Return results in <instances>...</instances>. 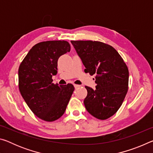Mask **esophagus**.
I'll return each instance as SVG.
<instances>
[{
	"label": "esophagus",
	"mask_w": 153,
	"mask_h": 153,
	"mask_svg": "<svg viewBox=\"0 0 153 153\" xmlns=\"http://www.w3.org/2000/svg\"><path fill=\"white\" fill-rule=\"evenodd\" d=\"M74 86L75 87V88H79L80 86L79 85H77V84H74Z\"/></svg>",
	"instance_id": "34e87169"
}]
</instances>
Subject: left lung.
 <instances>
[{
    "label": "left lung",
    "mask_w": 153,
    "mask_h": 153,
    "mask_svg": "<svg viewBox=\"0 0 153 153\" xmlns=\"http://www.w3.org/2000/svg\"><path fill=\"white\" fill-rule=\"evenodd\" d=\"M86 67L84 71L95 75L96 89L85 86L86 110L98 120L113 116L122 105L128 89V67L112 46L98 41H71Z\"/></svg>",
    "instance_id": "obj_1"
}]
</instances>
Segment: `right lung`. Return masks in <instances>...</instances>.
I'll use <instances>...</instances> for the list:
<instances>
[{"instance_id":"obj_1","label":"right lung","mask_w":153,"mask_h":153,"mask_svg":"<svg viewBox=\"0 0 153 153\" xmlns=\"http://www.w3.org/2000/svg\"><path fill=\"white\" fill-rule=\"evenodd\" d=\"M70 49L69 43L64 40L38 43L20 65L18 76L21 94L31 111L41 120L53 121L60 118L73 94V85L59 86L52 79L57 74L59 58Z\"/></svg>"}]
</instances>
